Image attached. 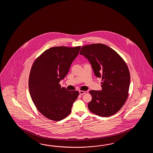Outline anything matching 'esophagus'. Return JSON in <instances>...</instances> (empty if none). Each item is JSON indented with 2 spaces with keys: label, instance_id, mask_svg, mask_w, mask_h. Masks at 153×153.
I'll use <instances>...</instances> for the list:
<instances>
[{
  "label": "esophagus",
  "instance_id": "esophagus-1",
  "mask_svg": "<svg viewBox=\"0 0 153 153\" xmlns=\"http://www.w3.org/2000/svg\"><path fill=\"white\" fill-rule=\"evenodd\" d=\"M86 92V91H79V94L80 95H82V94H85Z\"/></svg>",
  "mask_w": 153,
  "mask_h": 153
}]
</instances>
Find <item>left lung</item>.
Masks as SVG:
<instances>
[{
    "instance_id": "8db88e82",
    "label": "left lung",
    "mask_w": 153,
    "mask_h": 153,
    "mask_svg": "<svg viewBox=\"0 0 153 153\" xmlns=\"http://www.w3.org/2000/svg\"><path fill=\"white\" fill-rule=\"evenodd\" d=\"M80 54L88 59L94 75L102 80L101 91L89 92V110L103 117L117 113L128 97L130 74L126 63L113 49L102 44L84 46Z\"/></svg>"
}]
</instances>
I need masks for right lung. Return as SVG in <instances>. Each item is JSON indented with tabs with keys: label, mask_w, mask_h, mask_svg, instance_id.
I'll use <instances>...</instances> for the list:
<instances>
[{
	"label": "right lung",
	"mask_w": 153,
	"mask_h": 153,
	"mask_svg": "<svg viewBox=\"0 0 153 153\" xmlns=\"http://www.w3.org/2000/svg\"><path fill=\"white\" fill-rule=\"evenodd\" d=\"M81 46H56L46 50L33 63L29 74V94L38 111L50 120L68 116L79 96L77 91L61 88L59 82L68 74Z\"/></svg>",
	"instance_id": "1"
}]
</instances>
